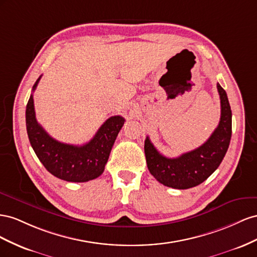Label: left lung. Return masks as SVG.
Instances as JSON below:
<instances>
[{
    "label": "left lung",
    "instance_id": "1",
    "mask_svg": "<svg viewBox=\"0 0 257 257\" xmlns=\"http://www.w3.org/2000/svg\"><path fill=\"white\" fill-rule=\"evenodd\" d=\"M221 99V119L208 140L194 151L177 158H168L146 137L144 152L151 174L165 186L187 189L201 184L222 163L231 138V109L226 91L217 84Z\"/></svg>",
    "mask_w": 257,
    "mask_h": 257
}]
</instances>
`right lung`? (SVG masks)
<instances>
[{"mask_svg":"<svg viewBox=\"0 0 257 257\" xmlns=\"http://www.w3.org/2000/svg\"><path fill=\"white\" fill-rule=\"evenodd\" d=\"M41 76L33 85L36 89ZM124 118L112 116L104 121L91 140L84 145L61 143L51 138L36 121L33 94L26 108V124L29 140L36 156L46 170L56 178L68 182H87L103 173L109 153Z\"/></svg>","mask_w":257,"mask_h":257,"instance_id":"right-lung-1","label":"right lung"}]
</instances>
